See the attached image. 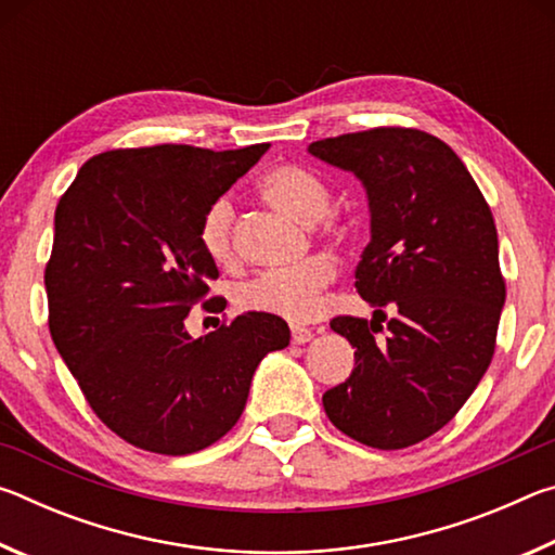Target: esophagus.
Wrapping results in <instances>:
<instances>
[{
	"label": "esophagus",
	"mask_w": 555,
	"mask_h": 555,
	"mask_svg": "<svg viewBox=\"0 0 555 555\" xmlns=\"http://www.w3.org/2000/svg\"><path fill=\"white\" fill-rule=\"evenodd\" d=\"M313 340V331H308L304 325H294L291 327V343L294 345H306Z\"/></svg>",
	"instance_id": "1"
}]
</instances>
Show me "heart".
<instances>
[{"instance_id":"heart-1","label":"heart","mask_w":555,"mask_h":555,"mask_svg":"<svg viewBox=\"0 0 555 555\" xmlns=\"http://www.w3.org/2000/svg\"><path fill=\"white\" fill-rule=\"evenodd\" d=\"M259 193L276 210L291 218L313 224L331 208V191L323 178L304 166L284 164L261 176ZM234 208L230 198H218L205 208L198 240L205 255L215 264H228L234 257L232 244ZM335 264L327 257H308L291 269L264 271L237 286L234 300L244 311L279 315L286 321H306L318 311L321 294L333 284Z\"/></svg>"}]
</instances>
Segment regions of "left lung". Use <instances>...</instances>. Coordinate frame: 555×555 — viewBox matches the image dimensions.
<instances>
[{
  "label": "left lung",
  "instance_id": "1",
  "mask_svg": "<svg viewBox=\"0 0 555 555\" xmlns=\"http://www.w3.org/2000/svg\"><path fill=\"white\" fill-rule=\"evenodd\" d=\"M308 152L367 191L354 288L377 306L372 321H331L354 370L323 393L325 413L364 446L409 448L463 409L492 362L506 296L492 210L453 149L421 129L354 131ZM382 307L395 311L384 344L373 340Z\"/></svg>",
  "mask_w": 555,
  "mask_h": 555
}]
</instances>
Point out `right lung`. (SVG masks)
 Wrapping results in <instances>:
<instances>
[{"label":"right lung","instance_id":"1","mask_svg":"<svg viewBox=\"0 0 555 555\" xmlns=\"http://www.w3.org/2000/svg\"><path fill=\"white\" fill-rule=\"evenodd\" d=\"M267 149H117L82 164L59 201L43 276L51 337L98 418L131 446H212L240 421L257 364L291 340L267 313L205 337L185 331L218 279L198 240L203 212Z\"/></svg>","mask_w":555,"mask_h":555}]
</instances>
